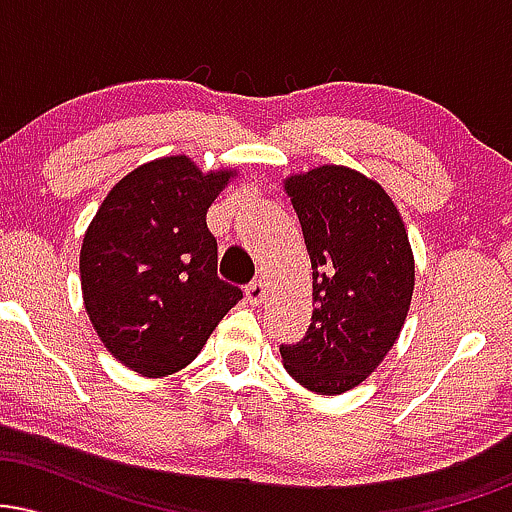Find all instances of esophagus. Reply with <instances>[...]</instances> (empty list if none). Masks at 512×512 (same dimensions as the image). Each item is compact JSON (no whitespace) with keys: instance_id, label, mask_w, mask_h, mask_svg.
Segmentation results:
<instances>
[{"instance_id":"obj_1","label":"esophagus","mask_w":512,"mask_h":512,"mask_svg":"<svg viewBox=\"0 0 512 512\" xmlns=\"http://www.w3.org/2000/svg\"><path fill=\"white\" fill-rule=\"evenodd\" d=\"M264 296H267V284H264L262 279H255L248 289H245V298H248L250 305H260L264 301Z\"/></svg>"}]
</instances>
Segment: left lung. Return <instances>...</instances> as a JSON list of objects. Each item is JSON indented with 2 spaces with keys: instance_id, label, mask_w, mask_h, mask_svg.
<instances>
[{
  "instance_id": "1",
  "label": "left lung",
  "mask_w": 512,
  "mask_h": 512,
  "mask_svg": "<svg viewBox=\"0 0 512 512\" xmlns=\"http://www.w3.org/2000/svg\"><path fill=\"white\" fill-rule=\"evenodd\" d=\"M313 267V322L281 344L286 373L317 395L354 390L397 342L414 296V252L378 180L325 163L284 180Z\"/></svg>"
}]
</instances>
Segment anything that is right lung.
<instances>
[{"mask_svg": "<svg viewBox=\"0 0 512 512\" xmlns=\"http://www.w3.org/2000/svg\"><path fill=\"white\" fill-rule=\"evenodd\" d=\"M238 178L187 156L127 173L88 223L79 272L88 320L105 349L144 378L190 366L243 298L216 274L207 209Z\"/></svg>", "mask_w": 512, "mask_h": 512, "instance_id": "1", "label": "right lung"}]
</instances>
